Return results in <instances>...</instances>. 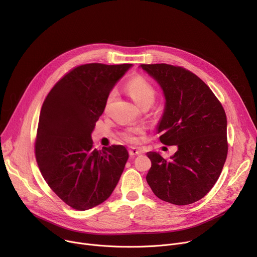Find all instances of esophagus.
Here are the masks:
<instances>
[{"label": "esophagus", "mask_w": 257, "mask_h": 257, "mask_svg": "<svg viewBox=\"0 0 257 257\" xmlns=\"http://www.w3.org/2000/svg\"><path fill=\"white\" fill-rule=\"evenodd\" d=\"M142 153H143V151L141 149H139V148L132 147V148H130V150H129V155L130 156H137V155H140Z\"/></svg>", "instance_id": "1"}]
</instances>
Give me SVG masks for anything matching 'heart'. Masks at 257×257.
<instances>
[{
	"label": "heart",
	"instance_id": "b5f03b06",
	"mask_svg": "<svg viewBox=\"0 0 257 257\" xmlns=\"http://www.w3.org/2000/svg\"><path fill=\"white\" fill-rule=\"evenodd\" d=\"M125 89L130 94V97L133 99V101L141 107L145 105L151 106L155 101L156 94H157L155 87L146 78L140 75L134 76L131 79H129L127 81V83L125 84ZM114 98H115L114 90L108 92L105 99V104H104L105 110H107L108 108L110 107ZM140 132H142V128H138V127L130 128L128 132L125 134V138L130 142H136L137 138L134 136Z\"/></svg>",
	"mask_w": 257,
	"mask_h": 257
}]
</instances>
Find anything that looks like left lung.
Wrapping results in <instances>:
<instances>
[{
	"instance_id": "obj_1",
	"label": "left lung",
	"mask_w": 257,
	"mask_h": 257,
	"mask_svg": "<svg viewBox=\"0 0 257 257\" xmlns=\"http://www.w3.org/2000/svg\"><path fill=\"white\" fill-rule=\"evenodd\" d=\"M164 91L158 123L160 142L177 146L171 159L148 152L147 182L159 199L187 205L203 198L220 177L228 152L227 118L222 104L198 76L181 66L141 64Z\"/></svg>"
}]
</instances>
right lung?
Here are the masks:
<instances>
[{
  "label": "right lung",
  "instance_id": "obj_1",
  "mask_svg": "<svg viewBox=\"0 0 257 257\" xmlns=\"http://www.w3.org/2000/svg\"><path fill=\"white\" fill-rule=\"evenodd\" d=\"M132 64L79 65L54 85L44 101L35 157L44 179L64 203L77 210L110 197L129 154L124 146L97 150L91 132L105 99Z\"/></svg>",
  "mask_w": 257,
  "mask_h": 257
}]
</instances>
